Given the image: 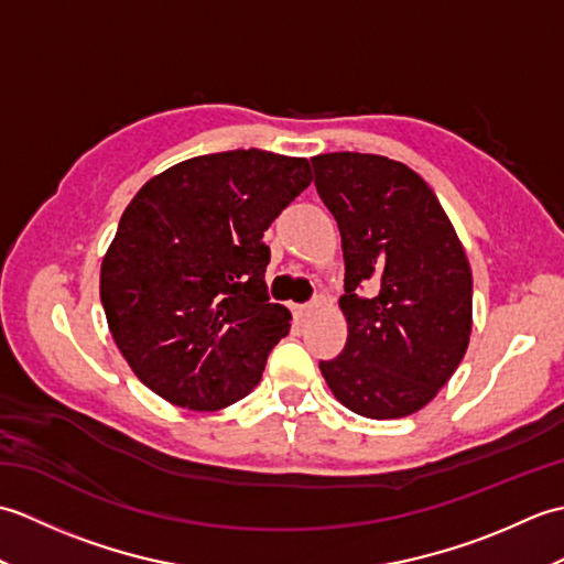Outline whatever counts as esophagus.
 I'll return each mask as SVG.
<instances>
[{"label": "esophagus", "mask_w": 564, "mask_h": 564, "mask_svg": "<svg viewBox=\"0 0 564 564\" xmlns=\"http://www.w3.org/2000/svg\"><path fill=\"white\" fill-rule=\"evenodd\" d=\"M315 307H317V303H305V305H295V317L297 319H307L310 315L315 313Z\"/></svg>", "instance_id": "obj_1"}]
</instances>
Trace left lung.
I'll return each mask as SVG.
<instances>
[{"instance_id": "obj_1", "label": "left lung", "mask_w": 564, "mask_h": 564, "mask_svg": "<svg viewBox=\"0 0 564 564\" xmlns=\"http://www.w3.org/2000/svg\"><path fill=\"white\" fill-rule=\"evenodd\" d=\"M341 232L349 319L344 351L319 361L329 390L368 419L422 410L463 361L473 273L434 191L402 162L329 152L310 160Z\"/></svg>"}]
</instances>
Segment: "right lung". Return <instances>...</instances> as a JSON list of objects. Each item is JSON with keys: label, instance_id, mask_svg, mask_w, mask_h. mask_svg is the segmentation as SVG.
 Masks as SVG:
<instances>
[{"label": "right lung", "instance_id": "right-lung-1", "mask_svg": "<svg viewBox=\"0 0 564 564\" xmlns=\"http://www.w3.org/2000/svg\"><path fill=\"white\" fill-rule=\"evenodd\" d=\"M310 182L307 160L249 148L178 162L130 200L101 263V305L152 392L210 412L257 388L291 329L269 301L263 232Z\"/></svg>", "mask_w": 564, "mask_h": 564}]
</instances>
